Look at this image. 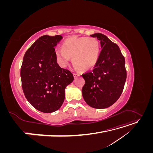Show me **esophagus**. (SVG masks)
I'll use <instances>...</instances> for the list:
<instances>
[{
  "instance_id": "34e87169",
  "label": "esophagus",
  "mask_w": 153,
  "mask_h": 153,
  "mask_svg": "<svg viewBox=\"0 0 153 153\" xmlns=\"http://www.w3.org/2000/svg\"><path fill=\"white\" fill-rule=\"evenodd\" d=\"M81 74L80 73H73V76L74 77H76V76H80Z\"/></svg>"
}]
</instances>
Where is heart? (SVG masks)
I'll use <instances>...</instances> for the list:
<instances>
[{
    "label": "heart",
    "instance_id": "heart-1",
    "mask_svg": "<svg viewBox=\"0 0 153 153\" xmlns=\"http://www.w3.org/2000/svg\"><path fill=\"white\" fill-rule=\"evenodd\" d=\"M100 52L99 41L95 38L73 37L64 41L62 48L55 49V55L62 67H66L73 57L74 65L81 71H87L98 62Z\"/></svg>",
    "mask_w": 153,
    "mask_h": 153
}]
</instances>
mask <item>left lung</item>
<instances>
[{"label": "left lung", "mask_w": 153, "mask_h": 153, "mask_svg": "<svg viewBox=\"0 0 153 153\" xmlns=\"http://www.w3.org/2000/svg\"><path fill=\"white\" fill-rule=\"evenodd\" d=\"M100 41L101 51L92 71L83 74L85 85L82 96L88 105L105 108L112 105L121 96L126 80L125 59L118 46L105 35H91Z\"/></svg>", "instance_id": "8db88e82"}]
</instances>
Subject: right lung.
I'll return each mask as SVG.
<instances>
[{"mask_svg":"<svg viewBox=\"0 0 153 153\" xmlns=\"http://www.w3.org/2000/svg\"><path fill=\"white\" fill-rule=\"evenodd\" d=\"M62 36L40 37L25 52L20 76L24 95L30 105L44 113L62 106L65 89L73 81L72 73L57 63L54 47Z\"/></svg>","mask_w":153,"mask_h":153,"instance_id":"1","label":"right lung"}]
</instances>
